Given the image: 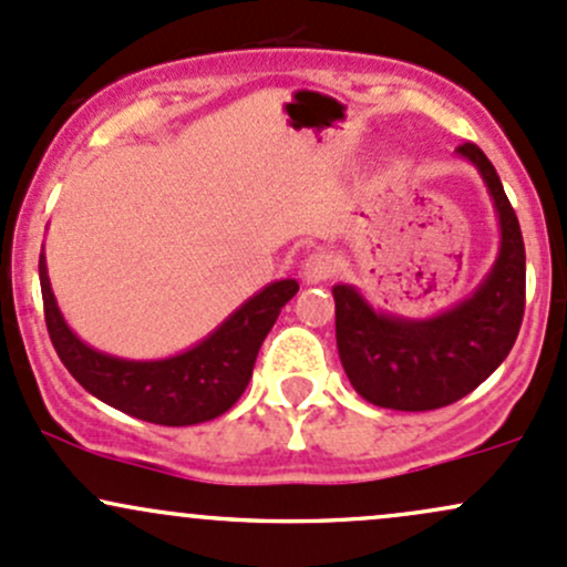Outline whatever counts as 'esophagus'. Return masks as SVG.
<instances>
[{
	"label": "esophagus",
	"instance_id": "obj_1",
	"mask_svg": "<svg viewBox=\"0 0 567 567\" xmlns=\"http://www.w3.org/2000/svg\"><path fill=\"white\" fill-rule=\"evenodd\" d=\"M334 270H338V259L330 251H316L302 261V281L324 284L327 278L334 276Z\"/></svg>",
	"mask_w": 567,
	"mask_h": 567
}]
</instances>
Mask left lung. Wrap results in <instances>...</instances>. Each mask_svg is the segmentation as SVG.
<instances>
[{
  "instance_id": "obj_1",
  "label": "left lung",
  "mask_w": 567,
  "mask_h": 567,
  "mask_svg": "<svg viewBox=\"0 0 567 567\" xmlns=\"http://www.w3.org/2000/svg\"><path fill=\"white\" fill-rule=\"evenodd\" d=\"M484 178L501 224V251L471 297L430 319L375 310L357 286L334 284V338L346 375L368 403L435 411L471 394L508 357L525 316V240L501 175L473 143L456 148Z\"/></svg>"
}]
</instances>
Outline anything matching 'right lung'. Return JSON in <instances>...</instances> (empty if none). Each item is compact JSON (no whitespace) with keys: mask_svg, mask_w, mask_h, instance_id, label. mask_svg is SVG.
I'll return each instance as SVG.
<instances>
[{"mask_svg":"<svg viewBox=\"0 0 567 567\" xmlns=\"http://www.w3.org/2000/svg\"><path fill=\"white\" fill-rule=\"evenodd\" d=\"M45 324L72 379L102 403L164 427L210 422L233 408L251 381L261 340L300 284L295 278L267 284L229 313L208 338L167 359H121L83 343L53 297L45 254H40Z\"/></svg>","mask_w":567,"mask_h":567,"instance_id":"1","label":"right lung"}]
</instances>
